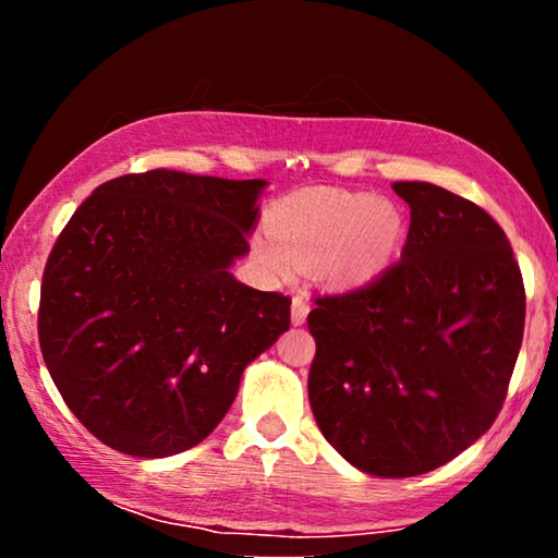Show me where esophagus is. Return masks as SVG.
<instances>
[{"instance_id": "34e87169", "label": "esophagus", "mask_w": 558, "mask_h": 558, "mask_svg": "<svg viewBox=\"0 0 558 558\" xmlns=\"http://www.w3.org/2000/svg\"><path fill=\"white\" fill-rule=\"evenodd\" d=\"M307 313H310V305L307 300L302 295H292V325H305L307 319Z\"/></svg>"}]
</instances>
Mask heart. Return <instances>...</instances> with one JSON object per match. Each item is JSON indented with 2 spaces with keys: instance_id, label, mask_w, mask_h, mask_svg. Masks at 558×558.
Masks as SVG:
<instances>
[{
  "instance_id": "1",
  "label": "heart",
  "mask_w": 558,
  "mask_h": 558,
  "mask_svg": "<svg viewBox=\"0 0 558 558\" xmlns=\"http://www.w3.org/2000/svg\"><path fill=\"white\" fill-rule=\"evenodd\" d=\"M272 235L256 241L272 276L288 278L298 263H315L323 280L352 288L389 266L403 235V216L389 199L359 192H307L270 216Z\"/></svg>"
}]
</instances>
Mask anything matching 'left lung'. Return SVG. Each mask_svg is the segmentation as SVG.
<instances>
[{"label":"left lung","mask_w":558,"mask_h":558,"mask_svg":"<svg viewBox=\"0 0 558 558\" xmlns=\"http://www.w3.org/2000/svg\"><path fill=\"white\" fill-rule=\"evenodd\" d=\"M411 206L401 260L369 286L319 295L310 405L339 456L376 477L430 472L502 409L524 335L512 245L477 204L396 182Z\"/></svg>","instance_id":"1"}]
</instances>
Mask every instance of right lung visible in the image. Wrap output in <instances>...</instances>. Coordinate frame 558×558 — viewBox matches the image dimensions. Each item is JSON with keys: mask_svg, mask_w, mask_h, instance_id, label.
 <instances>
[{"mask_svg": "<svg viewBox=\"0 0 558 558\" xmlns=\"http://www.w3.org/2000/svg\"><path fill=\"white\" fill-rule=\"evenodd\" d=\"M266 179L153 169L100 184L46 260L39 344L56 389L112 450L167 458L219 426L290 298L231 276Z\"/></svg>", "mask_w": 558, "mask_h": 558, "instance_id": "add662e5", "label": "right lung"}]
</instances>
